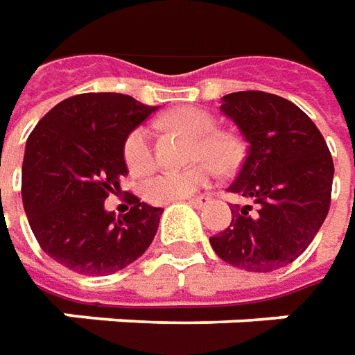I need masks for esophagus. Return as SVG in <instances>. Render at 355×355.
<instances>
[{
	"instance_id": "1",
	"label": "esophagus",
	"mask_w": 355,
	"mask_h": 355,
	"mask_svg": "<svg viewBox=\"0 0 355 355\" xmlns=\"http://www.w3.org/2000/svg\"><path fill=\"white\" fill-rule=\"evenodd\" d=\"M208 200H210L208 196H196V198H189L187 202H189L190 206H194V208H202V206L208 204Z\"/></svg>"
}]
</instances>
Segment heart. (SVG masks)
Segmentation results:
<instances>
[{
    "label": "heart",
    "mask_w": 355,
    "mask_h": 355,
    "mask_svg": "<svg viewBox=\"0 0 355 355\" xmlns=\"http://www.w3.org/2000/svg\"><path fill=\"white\" fill-rule=\"evenodd\" d=\"M161 121L165 128L177 129L194 139L189 151V161L194 165L182 171H163L147 178L141 187L145 200L153 204L184 200L212 180V164L220 171H232L241 159L238 137L227 131H218L216 117L206 110L180 105L165 114ZM123 161L133 175H143L153 166L149 129L135 128L129 133L123 143Z\"/></svg>",
    "instance_id": "obj_1"
}]
</instances>
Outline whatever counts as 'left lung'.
<instances>
[{
    "instance_id": "8db88e82",
    "label": "left lung",
    "mask_w": 355,
    "mask_h": 355,
    "mask_svg": "<svg viewBox=\"0 0 355 355\" xmlns=\"http://www.w3.org/2000/svg\"><path fill=\"white\" fill-rule=\"evenodd\" d=\"M220 110L250 143L230 192L256 206H232L230 226L210 238L220 259L269 273L293 263L326 220L334 163L322 133L299 105L248 90L222 98Z\"/></svg>"
}]
</instances>
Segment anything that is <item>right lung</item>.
<instances>
[{"label":"right lung","instance_id":"1","mask_svg":"<svg viewBox=\"0 0 355 355\" xmlns=\"http://www.w3.org/2000/svg\"><path fill=\"white\" fill-rule=\"evenodd\" d=\"M157 112L125 94H78L35 125L23 159V206L46 255L80 275H112L151 245L163 208L129 194L128 214L104 200L128 175L123 143Z\"/></svg>","mask_w":355,"mask_h":355}]
</instances>
